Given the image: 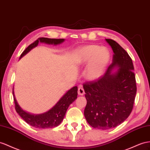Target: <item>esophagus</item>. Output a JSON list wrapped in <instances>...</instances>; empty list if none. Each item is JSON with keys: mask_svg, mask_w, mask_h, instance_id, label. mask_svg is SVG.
Here are the masks:
<instances>
[{"mask_svg": "<svg viewBox=\"0 0 150 150\" xmlns=\"http://www.w3.org/2000/svg\"><path fill=\"white\" fill-rule=\"evenodd\" d=\"M78 94L80 96H83L84 94H85V91H84L83 88L82 87V86H80L79 87V89H78Z\"/></svg>", "mask_w": 150, "mask_h": 150, "instance_id": "1", "label": "esophagus"}]
</instances>
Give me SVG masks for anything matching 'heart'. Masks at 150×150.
I'll list each match as a JSON object with an SVG mask.
<instances>
[{
	"label": "heart",
	"instance_id": "obj_1",
	"mask_svg": "<svg viewBox=\"0 0 150 150\" xmlns=\"http://www.w3.org/2000/svg\"><path fill=\"white\" fill-rule=\"evenodd\" d=\"M78 54V61L80 63H89L86 76L89 80H96L102 75L110 58L108 49L96 45L83 47L79 50Z\"/></svg>",
	"mask_w": 150,
	"mask_h": 150
}]
</instances>
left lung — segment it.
<instances>
[{"label":"left lung","instance_id":"8db88e82","mask_svg":"<svg viewBox=\"0 0 150 150\" xmlns=\"http://www.w3.org/2000/svg\"><path fill=\"white\" fill-rule=\"evenodd\" d=\"M106 40L114 52L112 64L104 75L83 84L87 99L84 116L91 126L102 130L115 127L127 118L137 91L131 57L117 42ZM115 66L119 68L112 74Z\"/></svg>","mask_w":150,"mask_h":150}]
</instances>
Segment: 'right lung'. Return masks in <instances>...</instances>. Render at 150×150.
<instances>
[{
    "label": "right lung",
    "mask_w": 150,
    "mask_h": 150,
    "mask_svg": "<svg viewBox=\"0 0 150 150\" xmlns=\"http://www.w3.org/2000/svg\"><path fill=\"white\" fill-rule=\"evenodd\" d=\"M64 40V38H49L45 37H40L37 40L33 42L26 47L25 51L22 52L20 58L28 52L30 50L36 47L38 42H44L49 44H61ZM78 88L75 86L69 90L56 105L48 112L40 115H32L23 110L19 106L15 98L14 91L13 89V98L15 104V109L19 115L23 120L33 127L38 129H49L53 128L59 125L62 122L66 114L67 110L71 103L74 102L77 98Z\"/></svg>",
    "instance_id": "right-lung-1"
}]
</instances>
